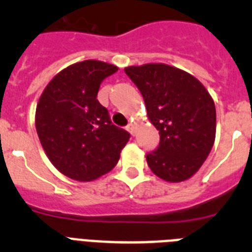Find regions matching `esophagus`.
Returning <instances> with one entry per match:
<instances>
[{
  "mask_svg": "<svg viewBox=\"0 0 252 252\" xmlns=\"http://www.w3.org/2000/svg\"><path fill=\"white\" fill-rule=\"evenodd\" d=\"M126 128H127V131L131 133V135H135V125L128 124L127 127H126Z\"/></svg>",
  "mask_w": 252,
  "mask_h": 252,
  "instance_id": "34e87169",
  "label": "esophagus"
}]
</instances>
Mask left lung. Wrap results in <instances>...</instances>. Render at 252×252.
I'll return each instance as SVG.
<instances>
[{"label": "left lung", "instance_id": "8db88e82", "mask_svg": "<svg viewBox=\"0 0 252 252\" xmlns=\"http://www.w3.org/2000/svg\"><path fill=\"white\" fill-rule=\"evenodd\" d=\"M141 92L148 116L160 135L146 154L154 174L171 183L183 182L201 168L216 136L212 97L193 75L166 64L125 69Z\"/></svg>", "mask_w": 252, "mask_h": 252}]
</instances>
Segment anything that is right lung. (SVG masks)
<instances>
[{
    "label": "right lung",
    "mask_w": 252,
    "mask_h": 252,
    "mask_svg": "<svg viewBox=\"0 0 252 252\" xmlns=\"http://www.w3.org/2000/svg\"><path fill=\"white\" fill-rule=\"evenodd\" d=\"M119 68L98 60L73 64L46 86L36 107V131L53 165L90 182L112 170L130 133L112 125L97 99L99 86Z\"/></svg>",
    "instance_id": "right-lung-1"
}]
</instances>
